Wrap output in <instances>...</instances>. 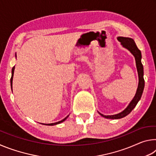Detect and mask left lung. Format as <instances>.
<instances>
[{
	"label": "left lung",
	"instance_id": "obj_1",
	"mask_svg": "<svg viewBox=\"0 0 156 156\" xmlns=\"http://www.w3.org/2000/svg\"><path fill=\"white\" fill-rule=\"evenodd\" d=\"M117 39L118 41H120L121 43V44L125 47V48L127 49L129 51H130L132 54L133 55V56L135 57L136 63V67L137 71H138V78H139V83H138V87L137 89L136 94L134 96L133 99L131 100V102L129 103L128 107L123 111V112H120L118 114L115 115H105L102 113H100V115L103 116L104 118H109V119H120L125 117L126 115L131 113V112L133 110L136 105L138 104L139 100H140L142 92L144 90V71H143V66L141 62V58H142V54L141 51L138 47H137L135 42L133 39L131 38H126V37H118Z\"/></svg>",
	"mask_w": 156,
	"mask_h": 156
}]
</instances>
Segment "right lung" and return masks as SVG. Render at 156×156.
Listing matches in <instances>:
<instances>
[{
    "mask_svg": "<svg viewBox=\"0 0 156 156\" xmlns=\"http://www.w3.org/2000/svg\"><path fill=\"white\" fill-rule=\"evenodd\" d=\"M14 69H15V66H14V67H13L12 69V77H11V79H10V83H11V88H12V81H13V76H14ZM68 116H69V115H67V117L65 118L63 120H60V121H58V122H57L51 123V124H43V123H42V125H50V126H53V125H58V124H60V123H61V122H64V121L68 118Z\"/></svg>",
    "mask_w": 156,
    "mask_h": 156,
    "instance_id": "right-lung-1",
    "label": "right lung"
}]
</instances>
